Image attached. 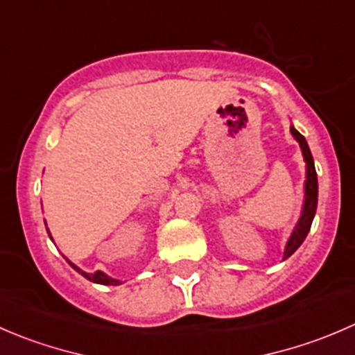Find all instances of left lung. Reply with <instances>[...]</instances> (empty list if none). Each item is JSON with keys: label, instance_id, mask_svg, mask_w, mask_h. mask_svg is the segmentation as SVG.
<instances>
[{"label": "left lung", "instance_id": "8db88e82", "mask_svg": "<svg viewBox=\"0 0 355 355\" xmlns=\"http://www.w3.org/2000/svg\"><path fill=\"white\" fill-rule=\"evenodd\" d=\"M290 132H292L293 137L299 142L300 149H302L304 161H306V198H304V207H302V216H300L299 223H297L295 230L290 235L287 247H285L284 259L292 256L297 249H299L300 244L304 242V239L307 237L311 230V223H313V218L316 214V206H318V177H316V168H314L313 155L309 151V146H307L306 139H304L302 134L295 130L293 127H290Z\"/></svg>", "mask_w": 355, "mask_h": 355}]
</instances>
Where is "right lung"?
<instances>
[{
  "label": "right lung",
  "instance_id": "add662e5",
  "mask_svg": "<svg viewBox=\"0 0 355 355\" xmlns=\"http://www.w3.org/2000/svg\"><path fill=\"white\" fill-rule=\"evenodd\" d=\"M48 234H49V232H48ZM68 263H70V261H68ZM70 266L73 268L75 271H78V273H80L82 277H85V278H87V280L94 282V284H101V285H118V284H120V282H118V280H113V278L106 277V275L103 273V271H96V273H85V271H82L80 268L75 266L73 263H70Z\"/></svg>",
  "mask_w": 355,
  "mask_h": 355
}]
</instances>
